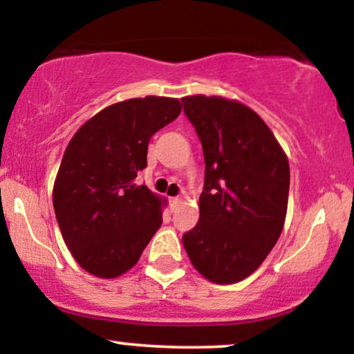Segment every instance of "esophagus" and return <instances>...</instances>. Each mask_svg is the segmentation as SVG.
<instances>
[{
	"instance_id": "esophagus-1",
	"label": "esophagus",
	"mask_w": 354,
	"mask_h": 354,
	"mask_svg": "<svg viewBox=\"0 0 354 354\" xmlns=\"http://www.w3.org/2000/svg\"><path fill=\"white\" fill-rule=\"evenodd\" d=\"M180 201H181V198H180V196H174V198H171V200H169V203H171L173 208H174V206L180 205Z\"/></svg>"
}]
</instances>
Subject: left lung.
Instances as JSON below:
<instances>
[{
    "instance_id": "8db88e82",
    "label": "left lung",
    "mask_w": 354,
    "mask_h": 354,
    "mask_svg": "<svg viewBox=\"0 0 354 354\" xmlns=\"http://www.w3.org/2000/svg\"><path fill=\"white\" fill-rule=\"evenodd\" d=\"M183 108L205 154L200 221L183 234L191 263L209 281L250 276L281 234L290 165L253 109L218 96H186Z\"/></svg>"
}]
</instances>
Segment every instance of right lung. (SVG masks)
Masks as SVG:
<instances>
[{
	"label": "right lung",
	"mask_w": 354,
	"mask_h": 354,
	"mask_svg": "<svg viewBox=\"0 0 354 354\" xmlns=\"http://www.w3.org/2000/svg\"><path fill=\"white\" fill-rule=\"evenodd\" d=\"M180 113L174 98L126 100L104 108L71 138L53 206L68 250L88 273H126L163 223L165 200L135 180L146 168L151 136Z\"/></svg>",
	"instance_id": "right-lung-1"
}]
</instances>
